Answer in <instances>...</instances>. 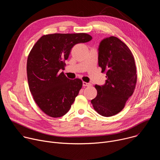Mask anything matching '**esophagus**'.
Masks as SVG:
<instances>
[{
    "mask_svg": "<svg viewBox=\"0 0 160 160\" xmlns=\"http://www.w3.org/2000/svg\"><path fill=\"white\" fill-rule=\"evenodd\" d=\"M83 87H88V86H90V83L83 82Z\"/></svg>",
    "mask_w": 160,
    "mask_h": 160,
    "instance_id": "34e87169",
    "label": "esophagus"
}]
</instances>
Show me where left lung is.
Returning a JSON list of instances; mask_svg holds the SVG:
<instances>
[{
	"label": "left lung",
	"instance_id": "8db88e82",
	"mask_svg": "<svg viewBox=\"0 0 160 160\" xmlns=\"http://www.w3.org/2000/svg\"><path fill=\"white\" fill-rule=\"evenodd\" d=\"M98 50V64L107 80L104 85H95L98 94L91 103L99 115L109 117L120 112L133 93L136 66L127 45L116 37L103 39Z\"/></svg>",
	"mask_w": 160,
	"mask_h": 160
}]
</instances>
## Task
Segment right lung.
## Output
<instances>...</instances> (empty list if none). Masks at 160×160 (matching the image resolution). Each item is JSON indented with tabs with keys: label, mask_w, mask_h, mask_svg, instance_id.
<instances>
[{
	"label": "right lung",
	"mask_w": 160,
	"mask_h": 160,
	"mask_svg": "<svg viewBox=\"0 0 160 160\" xmlns=\"http://www.w3.org/2000/svg\"><path fill=\"white\" fill-rule=\"evenodd\" d=\"M92 38L84 33H53L43 35L33 45L27 59L28 82L35 102L47 115L58 118L70 110L82 81L59 71L64 70L74 45Z\"/></svg>",
	"instance_id": "obj_1"
}]
</instances>
